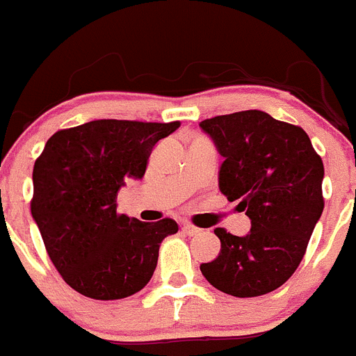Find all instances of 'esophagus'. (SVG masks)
Instances as JSON below:
<instances>
[{
	"label": "esophagus",
	"mask_w": 356,
	"mask_h": 356,
	"mask_svg": "<svg viewBox=\"0 0 356 356\" xmlns=\"http://www.w3.org/2000/svg\"><path fill=\"white\" fill-rule=\"evenodd\" d=\"M181 229H184V234H185V235H191V237H193V235H197V234H200V232H201V229L197 228V226L188 225V222H187V225L181 226Z\"/></svg>",
	"instance_id": "34e87169"
}]
</instances>
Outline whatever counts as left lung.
Wrapping results in <instances>:
<instances>
[{
  "instance_id": "left-lung-1",
  "label": "left lung",
  "mask_w": 356,
  "mask_h": 356,
  "mask_svg": "<svg viewBox=\"0 0 356 356\" xmlns=\"http://www.w3.org/2000/svg\"><path fill=\"white\" fill-rule=\"evenodd\" d=\"M225 162L219 188L251 219L250 234L237 237L225 228L216 260L201 264L209 284L235 298L276 291L303 260L319 221L325 197V165L303 128L278 121L262 110L205 119Z\"/></svg>"
}]
</instances>
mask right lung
Returning a JSON list of instances; mask_svg holds the SVG:
<instances>
[{
	"instance_id": "right-lung-1",
	"label": "right lung",
	"mask_w": 356,
	"mask_h": 356,
	"mask_svg": "<svg viewBox=\"0 0 356 356\" xmlns=\"http://www.w3.org/2000/svg\"><path fill=\"white\" fill-rule=\"evenodd\" d=\"M180 121L99 119L58 130L33 165L31 216L65 284L92 300H121L153 276L175 219L144 222L118 213L127 176L143 178L151 149Z\"/></svg>"
}]
</instances>
